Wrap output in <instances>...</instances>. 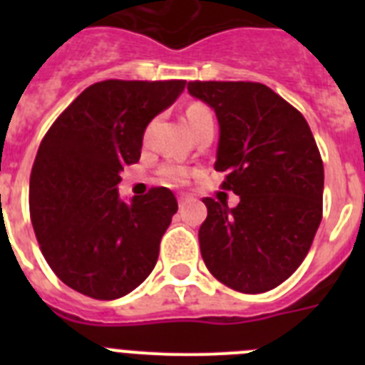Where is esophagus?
<instances>
[{
  "label": "esophagus",
  "mask_w": 365,
  "mask_h": 365,
  "mask_svg": "<svg viewBox=\"0 0 365 365\" xmlns=\"http://www.w3.org/2000/svg\"><path fill=\"white\" fill-rule=\"evenodd\" d=\"M177 199H179V206H180V208H185V206L188 205V202H192V197H190V195H185V193H180V195Z\"/></svg>",
  "instance_id": "34e87169"
}]
</instances>
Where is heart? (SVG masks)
<instances>
[{"mask_svg":"<svg viewBox=\"0 0 365 365\" xmlns=\"http://www.w3.org/2000/svg\"><path fill=\"white\" fill-rule=\"evenodd\" d=\"M206 118H212L210 109L206 108V106L192 104L186 109V120H188L190 128L197 125L199 122L206 120ZM163 179L166 180V182H170V185H185L186 180H188V173H186V170H182V168L170 166L163 170Z\"/></svg>","mask_w":365,"mask_h":365,"instance_id":"1","label":"heart"}]
</instances>
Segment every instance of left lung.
Returning <instances> with one entry per match:
<instances>
[{
    "instance_id": "left-lung-1",
    "label": "left lung",
    "mask_w": 365,
    "mask_h": 365,
    "mask_svg": "<svg viewBox=\"0 0 365 365\" xmlns=\"http://www.w3.org/2000/svg\"><path fill=\"white\" fill-rule=\"evenodd\" d=\"M190 95L219 120L215 170L221 188L240 195L205 197L199 228L205 265L245 294L267 292L292 276L322 221L324 163L302 113L257 82H190Z\"/></svg>"
}]
</instances>
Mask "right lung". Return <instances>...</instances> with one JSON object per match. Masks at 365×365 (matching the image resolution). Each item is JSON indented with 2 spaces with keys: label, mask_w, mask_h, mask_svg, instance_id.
Returning <instances> with one entry per match:
<instances>
[{
  "label": "right lung",
  "mask_w": 365,
  "mask_h": 365,
  "mask_svg": "<svg viewBox=\"0 0 365 365\" xmlns=\"http://www.w3.org/2000/svg\"><path fill=\"white\" fill-rule=\"evenodd\" d=\"M186 80H104L89 86L45 133L32 164L29 206L41 254L67 287L117 299L153 270L177 212L168 188L124 202L117 185L140 159L146 125Z\"/></svg>",
  "instance_id": "1"
}]
</instances>
